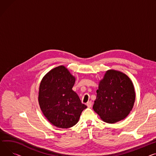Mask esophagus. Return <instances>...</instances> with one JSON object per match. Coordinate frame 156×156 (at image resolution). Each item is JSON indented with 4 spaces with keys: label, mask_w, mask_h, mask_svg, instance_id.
Wrapping results in <instances>:
<instances>
[{
    "label": "esophagus",
    "mask_w": 156,
    "mask_h": 156,
    "mask_svg": "<svg viewBox=\"0 0 156 156\" xmlns=\"http://www.w3.org/2000/svg\"><path fill=\"white\" fill-rule=\"evenodd\" d=\"M87 107H88V108H91V106H92V102H91V101H88V102L87 103Z\"/></svg>",
    "instance_id": "esophagus-1"
}]
</instances>
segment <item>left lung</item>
<instances>
[{
  "instance_id": "obj_1",
  "label": "left lung",
  "mask_w": 156,
  "mask_h": 156,
  "mask_svg": "<svg viewBox=\"0 0 156 156\" xmlns=\"http://www.w3.org/2000/svg\"><path fill=\"white\" fill-rule=\"evenodd\" d=\"M97 93L93 110L109 123L125 119L132 110L136 98L132 81L125 74L115 70L106 72Z\"/></svg>"
}]
</instances>
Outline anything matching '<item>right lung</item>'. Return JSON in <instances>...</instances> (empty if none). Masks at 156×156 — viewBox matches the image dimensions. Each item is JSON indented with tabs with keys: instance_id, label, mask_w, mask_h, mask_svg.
I'll list each match as a JSON object with an SVG mask.
<instances>
[{
	"instance_id": "add662e5",
	"label": "right lung",
	"mask_w": 156,
	"mask_h": 156,
	"mask_svg": "<svg viewBox=\"0 0 156 156\" xmlns=\"http://www.w3.org/2000/svg\"><path fill=\"white\" fill-rule=\"evenodd\" d=\"M75 78L63 66L51 69L41 81L39 103L44 116L55 126L67 129L78 122L87 107L72 90Z\"/></svg>"
}]
</instances>
